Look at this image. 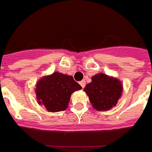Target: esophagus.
<instances>
[{
    "mask_svg": "<svg viewBox=\"0 0 152 152\" xmlns=\"http://www.w3.org/2000/svg\"><path fill=\"white\" fill-rule=\"evenodd\" d=\"M79 83H80V85H81V87L83 88H85V85H86V83H85L84 80H82L81 82H79Z\"/></svg>",
    "mask_w": 152,
    "mask_h": 152,
    "instance_id": "34e87169",
    "label": "esophagus"
}]
</instances>
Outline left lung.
Masks as SVG:
<instances>
[{
	"label": "left lung",
	"mask_w": 152,
	"mask_h": 152,
	"mask_svg": "<svg viewBox=\"0 0 152 152\" xmlns=\"http://www.w3.org/2000/svg\"><path fill=\"white\" fill-rule=\"evenodd\" d=\"M122 84L116 78L106 74H98L91 78L84 91L88 94L92 106L100 111L111 109L117 104L122 92Z\"/></svg>",
	"instance_id": "obj_1"
}]
</instances>
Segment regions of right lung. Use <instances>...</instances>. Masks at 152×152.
I'll return each mask as SVG.
<instances>
[{
  "mask_svg": "<svg viewBox=\"0 0 152 152\" xmlns=\"http://www.w3.org/2000/svg\"><path fill=\"white\" fill-rule=\"evenodd\" d=\"M81 88L72 76L55 72L38 81L36 87L37 99L48 111L58 112L67 108L72 92Z\"/></svg>",
  "mask_w": 152,
  "mask_h": 152,
  "instance_id": "obj_1",
  "label": "right lung"
}]
</instances>
